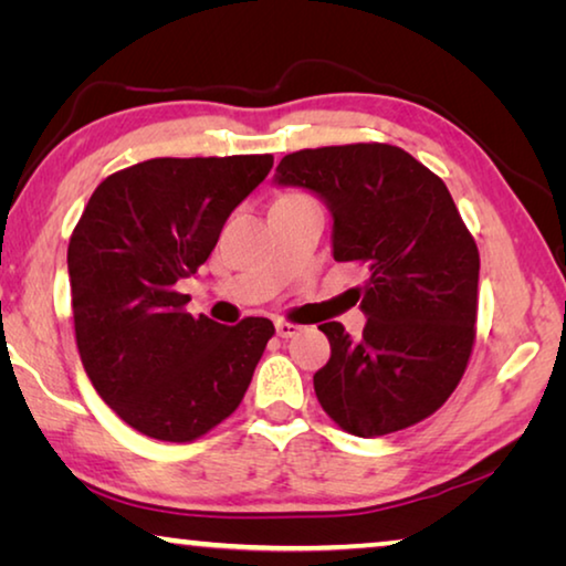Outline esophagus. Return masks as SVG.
<instances>
[{
	"instance_id": "obj_1",
	"label": "esophagus",
	"mask_w": 566,
	"mask_h": 566,
	"mask_svg": "<svg viewBox=\"0 0 566 566\" xmlns=\"http://www.w3.org/2000/svg\"><path fill=\"white\" fill-rule=\"evenodd\" d=\"M302 332V324H294V322H286V319H280L276 322V334H280L282 339H290L294 337V334Z\"/></svg>"
}]
</instances>
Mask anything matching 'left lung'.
Returning a JSON list of instances; mask_svg holds the SVG:
<instances>
[{"label": "left lung", "mask_w": 566, "mask_h": 566, "mask_svg": "<svg viewBox=\"0 0 566 566\" xmlns=\"http://www.w3.org/2000/svg\"><path fill=\"white\" fill-rule=\"evenodd\" d=\"M334 214V260L364 264L367 327L324 322L332 357L314 391L334 424L381 437L432 417L464 377L476 337L479 249L432 169L395 145L300 149L276 167Z\"/></svg>", "instance_id": "8db88e82"}]
</instances>
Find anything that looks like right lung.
I'll list each match as a JSON object with an SVG mask.
<instances>
[{
  "label": "right lung",
  "instance_id": "1",
  "mask_svg": "<svg viewBox=\"0 0 566 566\" xmlns=\"http://www.w3.org/2000/svg\"><path fill=\"white\" fill-rule=\"evenodd\" d=\"M272 165V155L139 161L104 179L74 227L76 349L97 395L142 434L195 442L242 405L274 324L191 317L177 284Z\"/></svg>",
  "mask_w": 566,
  "mask_h": 566
}]
</instances>
